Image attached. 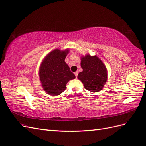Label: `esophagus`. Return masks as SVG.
<instances>
[{"label":"esophagus","mask_w":146,"mask_h":146,"mask_svg":"<svg viewBox=\"0 0 146 146\" xmlns=\"http://www.w3.org/2000/svg\"><path fill=\"white\" fill-rule=\"evenodd\" d=\"M74 75H75L76 78H77V76H78V72H74Z\"/></svg>","instance_id":"34e87169"}]
</instances>
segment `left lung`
<instances>
[{
	"label": "left lung",
	"instance_id": "8db88e82",
	"mask_svg": "<svg viewBox=\"0 0 146 146\" xmlns=\"http://www.w3.org/2000/svg\"><path fill=\"white\" fill-rule=\"evenodd\" d=\"M82 72L78 74V78L84 84L85 89L92 92H98L103 88L108 79L105 65L97 56L89 54L81 57Z\"/></svg>",
	"mask_w": 146,
	"mask_h": 146
}]
</instances>
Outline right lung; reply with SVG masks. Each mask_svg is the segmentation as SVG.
<instances>
[{"label":"right lung","instance_id":"1","mask_svg":"<svg viewBox=\"0 0 146 146\" xmlns=\"http://www.w3.org/2000/svg\"><path fill=\"white\" fill-rule=\"evenodd\" d=\"M69 49H54L44 57L39 68V78L45 92L52 96L61 94L66 89V84L75 78L65 59Z\"/></svg>","mask_w":146,"mask_h":146}]
</instances>
